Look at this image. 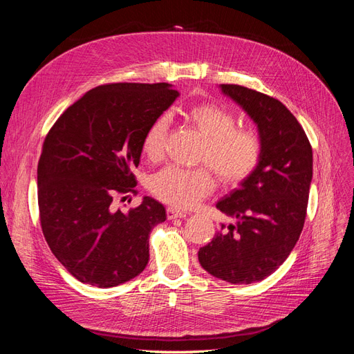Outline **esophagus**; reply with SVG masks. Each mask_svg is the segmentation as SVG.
Here are the masks:
<instances>
[{"mask_svg": "<svg viewBox=\"0 0 354 354\" xmlns=\"http://www.w3.org/2000/svg\"><path fill=\"white\" fill-rule=\"evenodd\" d=\"M167 217H168V220L185 218L186 217V212L185 211H180V209H176V208H168L167 209Z\"/></svg>", "mask_w": 354, "mask_h": 354, "instance_id": "34e87169", "label": "esophagus"}]
</instances>
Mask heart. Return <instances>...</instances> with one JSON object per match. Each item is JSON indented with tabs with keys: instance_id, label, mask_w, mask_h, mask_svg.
Wrapping results in <instances>:
<instances>
[{
	"instance_id": "heart-1",
	"label": "heart",
	"mask_w": 354,
	"mask_h": 354,
	"mask_svg": "<svg viewBox=\"0 0 354 354\" xmlns=\"http://www.w3.org/2000/svg\"><path fill=\"white\" fill-rule=\"evenodd\" d=\"M186 121L203 138L199 151L201 162L208 164L224 183H241L259 167L263 145L251 130H241L236 116L217 103H201L185 112ZM168 118L158 116L143 137V151L156 159L164 152ZM216 181L208 168H180L169 165L149 180L152 194L169 205L180 208L195 207L208 194Z\"/></svg>"
}]
</instances>
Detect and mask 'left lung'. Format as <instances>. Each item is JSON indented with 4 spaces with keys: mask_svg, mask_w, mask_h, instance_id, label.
<instances>
[{
    "mask_svg": "<svg viewBox=\"0 0 354 354\" xmlns=\"http://www.w3.org/2000/svg\"><path fill=\"white\" fill-rule=\"evenodd\" d=\"M220 90L257 125L263 155L254 173L216 203L236 223L221 224L198 259L221 281L260 282L279 269L301 234L313 152L303 127L283 103L241 85L220 84Z\"/></svg>",
    "mask_w": 354,
    "mask_h": 354,
    "instance_id": "obj_1",
    "label": "left lung"
}]
</instances>
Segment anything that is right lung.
Segmentation results:
<instances>
[{
    "instance_id": "add662e5",
    "label": "right lung",
    "mask_w": 354,
    "mask_h": 354,
    "mask_svg": "<svg viewBox=\"0 0 354 354\" xmlns=\"http://www.w3.org/2000/svg\"><path fill=\"white\" fill-rule=\"evenodd\" d=\"M178 95L165 82L100 85L47 134L38 162L41 227L51 252L80 282L112 288L147 266L149 234L167 220L164 205L145 196L122 212L112 202L136 194L133 169L145 133Z\"/></svg>"
}]
</instances>
